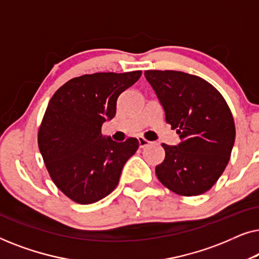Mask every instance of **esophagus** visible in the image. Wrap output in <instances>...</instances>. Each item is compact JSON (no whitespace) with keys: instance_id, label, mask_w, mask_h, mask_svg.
I'll use <instances>...</instances> for the list:
<instances>
[{"instance_id":"34e87169","label":"esophagus","mask_w":259,"mask_h":259,"mask_svg":"<svg viewBox=\"0 0 259 259\" xmlns=\"http://www.w3.org/2000/svg\"><path fill=\"white\" fill-rule=\"evenodd\" d=\"M138 141H139V147L140 148H144L148 146V145L151 144V141H148L147 139H145L144 137H138Z\"/></svg>"}]
</instances>
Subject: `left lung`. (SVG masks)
I'll return each mask as SVG.
<instances>
[{
    "label": "left lung",
    "mask_w": 259,
    "mask_h": 259,
    "mask_svg": "<svg viewBox=\"0 0 259 259\" xmlns=\"http://www.w3.org/2000/svg\"><path fill=\"white\" fill-rule=\"evenodd\" d=\"M145 77L177 130L178 146L161 144L165 159L155 167L159 182L180 196H199L214 185L235 144L232 113L223 95L199 76L177 70H146Z\"/></svg>",
    "instance_id": "1"
}]
</instances>
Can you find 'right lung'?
Instances as JSON below:
<instances>
[{"label":"right lung","instance_id":"right-lung-1","mask_svg":"<svg viewBox=\"0 0 259 259\" xmlns=\"http://www.w3.org/2000/svg\"><path fill=\"white\" fill-rule=\"evenodd\" d=\"M140 75L141 70L86 74L67 81L49 101L38 148L53 182L75 203L92 204L108 196L139 147L136 138L122 143L105 138L101 127L114 118L119 95Z\"/></svg>","mask_w":259,"mask_h":259}]
</instances>
